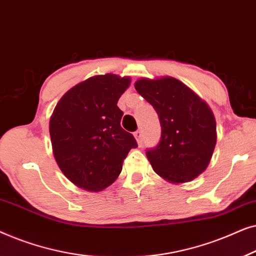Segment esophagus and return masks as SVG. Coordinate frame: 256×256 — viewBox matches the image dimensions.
Returning a JSON list of instances; mask_svg holds the SVG:
<instances>
[{"mask_svg": "<svg viewBox=\"0 0 256 256\" xmlns=\"http://www.w3.org/2000/svg\"><path fill=\"white\" fill-rule=\"evenodd\" d=\"M134 136H135L136 141H138V144H141V143H142V132H141V130L135 132H134Z\"/></svg>", "mask_w": 256, "mask_h": 256, "instance_id": "1", "label": "esophagus"}]
</instances>
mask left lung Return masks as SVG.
<instances>
[{"instance_id":"obj_1","label":"left lung","mask_w":256,"mask_h":256,"mask_svg":"<svg viewBox=\"0 0 256 256\" xmlns=\"http://www.w3.org/2000/svg\"><path fill=\"white\" fill-rule=\"evenodd\" d=\"M135 88L155 108L162 127L158 146L146 150L154 171L174 184L194 180L214 152L216 126L211 108L172 76L141 78Z\"/></svg>"}]
</instances>
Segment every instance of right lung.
Listing matches in <instances>:
<instances>
[{
    "mask_svg": "<svg viewBox=\"0 0 256 256\" xmlns=\"http://www.w3.org/2000/svg\"><path fill=\"white\" fill-rule=\"evenodd\" d=\"M129 76H93L70 88L50 118L52 152L59 169L80 188L99 192L110 186L138 143L121 127L118 101Z\"/></svg>",
    "mask_w": 256,
    "mask_h": 256,
    "instance_id": "right-lung-1",
    "label": "right lung"
}]
</instances>
